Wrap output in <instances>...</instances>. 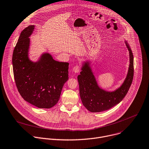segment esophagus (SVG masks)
Returning a JSON list of instances; mask_svg holds the SVG:
<instances>
[{
	"instance_id": "1",
	"label": "esophagus",
	"mask_w": 149,
	"mask_h": 149,
	"mask_svg": "<svg viewBox=\"0 0 149 149\" xmlns=\"http://www.w3.org/2000/svg\"><path fill=\"white\" fill-rule=\"evenodd\" d=\"M80 65H75L74 68H73V71L75 73H78L79 71V70H80Z\"/></svg>"
}]
</instances>
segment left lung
<instances>
[{
  "mask_svg": "<svg viewBox=\"0 0 149 149\" xmlns=\"http://www.w3.org/2000/svg\"><path fill=\"white\" fill-rule=\"evenodd\" d=\"M129 52L130 64L128 72L122 85L113 92L106 91L98 86L90 67L85 63L78 75L79 95L84 106L91 112H100L111 109L119 104L126 95L132 83L134 74L133 56L131 49L125 41Z\"/></svg>",
  "mask_w": 149,
  "mask_h": 149,
  "instance_id": "left-lung-1",
  "label": "left lung"
}]
</instances>
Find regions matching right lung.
Segmentation results:
<instances>
[{"label": "right lung", "instance_id": "add662e5", "mask_svg": "<svg viewBox=\"0 0 149 149\" xmlns=\"http://www.w3.org/2000/svg\"><path fill=\"white\" fill-rule=\"evenodd\" d=\"M34 29V25L25 28L15 47L14 78L18 91L26 101L38 108L48 109L58 102L63 87L68 79L69 63L57 61L47 53L38 61H30L29 37Z\"/></svg>", "mask_w": 149, "mask_h": 149}]
</instances>
